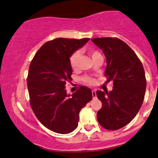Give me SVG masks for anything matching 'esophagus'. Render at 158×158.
<instances>
[{
    "label": "esophagus",
    "mask_w": 158,
    "mask_h": 158,
    "mask_svg": "<svg viewBox=\"0 0 158 158\" xmlns=\"http://www.w3.org/2000/svg\"><path fill=\"white\" fill-rule=\"evenodd\" d=\"M92 96H93V98H96V90H92Z\"/></svg>",
    "instance_id": "esophagus-1"
}]
</instances>
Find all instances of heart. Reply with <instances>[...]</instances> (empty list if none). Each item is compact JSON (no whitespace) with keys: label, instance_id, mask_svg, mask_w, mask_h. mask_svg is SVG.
Listing matches in <instances>:
<instances>
[{"label":"heart","instance_id":"heart-1","mask_svg":"<svg viewBox=\"0 0 158 158\" xmlns=\"http://www.w3.org/2000/svg\"><path fill=\"white\" fill-rule=\"evenodd\" d=\"M90 54L91 55L92 58L95 57V56L98 55V52L97 51H94V50H90ZM81 53L80 51H75V52H73L72 54V55L70 56V65L73 68H76L77 65H78L79 63V60L80 58H81ZM84 83H85L86 84H88V85H93L95 83L94 79L91 78V77H85L83 79Z\"/></svg>","mask_w":158,"mask_h":158}]
</instances>
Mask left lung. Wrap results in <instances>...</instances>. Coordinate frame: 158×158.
<instances>
[{
  "instance_id": "obj_1",
  "label": "left lung",
  "mask_w": 158,
  "mask_h": 158,
  "mask_svg": "<svg viewBox=\"0 0 158 158\" xmlns=\"http://www.w3.org/2000/svg\"><path fill=\"white\" fill-rule=\"evenodd\" d=\"M91 41L104 54L106 83L113 82V90H97L102 107L97 113L98 123L108 130H117L129 124L142 106L146 90L144 68L137 55L117 38L103 37Z\"/></svg>"
}]
</instances>
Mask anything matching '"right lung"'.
<instances>
[{
	"mask_svg": "<svg viewBox=\"0 0 158 158\" xmlns=\"http://www.w3.org/2000/svg\"><path fill=\"white\" fill-rule=\"evenodd\" d=\"M89 38H57L39 49L30 64L27 77L30 105L39 121L47 129L68 134L77 128L79 112L92 100L91 90L81 86L72 95L65 85L72 81L70 58Z\"/></svg>",
	"mask_w": 158,
	"mask_h": 158,
	"instance_id": "obj_1",
	"label": "right lung"
}]
</instances>
